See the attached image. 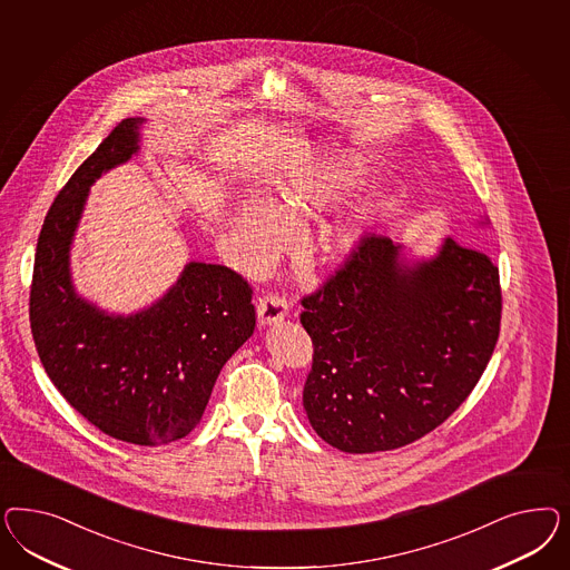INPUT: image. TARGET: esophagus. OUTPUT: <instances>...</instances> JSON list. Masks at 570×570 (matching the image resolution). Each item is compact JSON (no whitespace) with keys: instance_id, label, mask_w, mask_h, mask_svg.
<instances>
[{"instance_id":"34e87169","label":"esophagus","mask_w":570,"mask_h":570,"mask_svg":"<svg viewBox=\"0 0 570 570\" xmlns=\"http://www.w3.org/2000/svg\"><path fill=\"white\" fill-rule=\"evenodd\" d=\"M261 326H272L288 315V301L284 294L269 293L259 298L257 305Z\"/></svg>"}]
</instances>
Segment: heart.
<instances>
[{"instance_id":"heart-1","label":"heart","mask_w":570,"mask_h":570,"mask_svg":"<svg viewBox=\"0 0 570 570\" xmlns=\"http://www.w3.org/2000/svg\"><path fill=\"white\" fill-rule=\"evenodd\" d=\"M345 184V169L330 158L296 173L291 181L279 186L274 207L263 200H250L236 219V234L246 255L255 263H267L288 240L286 227H296L303 217L326 207ZM357 236L355 219L345 217L326 232L320 255H345L357 242Z\"/></svg>"}]
</instances>
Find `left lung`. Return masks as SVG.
I'll list each match as a JSON object with an SVG mask.
<instances>
[{
  "mask_svg": "<svg viewBox=\"0 0 570 570\" xmlns=\"http://www.w3.org/2000/svg\"><path fill=\"white\" fill-rule=\"evenodd\" d=\"M301 305L313 431L346 453L389 451L441 426L483 376L500 336V269L453 238L405 263L391 238L367 234Z\"/></svg>",
  "mask_w": 570,
  "mask_h": 570,
  "instance_id": "left-lung-1",
  "label": "left lung"
}]
</instances>
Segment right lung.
I'll return each mask as SVG.
<instances>
[{"mask_svg": "<svg viewBox=\"0 0 570 570\" xmlns=\"http://www.w3.org/2000/svg\"><path fill=\"white\" fill-rule=\"evenodd\" d=\"M141 122H119L58 191L37 240L29 320L53 386L89 424L165 445L198 426L222 367L255 330V305L240 274L210 263H188L169 293L127 317L75 293L69 250L87 191L138 153Z\"/></svg>", "mask_w": 570, "mask_h": 570, "instance_id": "obj_1", "label": "right lung"}]
</instances>
